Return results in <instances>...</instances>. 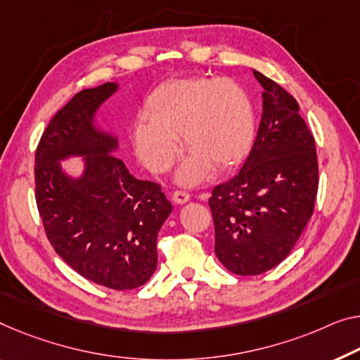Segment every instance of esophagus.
Instances as JSON below:
<instances>
[{
  "instance_id": "esophagus-1",
  "label": "esophagus",
  "mask_w": 360,
  "mask_h": 360,
  "mask_svg": "<svg viewBox=\"0 0 360 360\" xmlns=\"http://www.w3.org/2000/svg\"><path fill=\"white\" fill-rule=\"evenodd\" d=\"M171 197H173V202L179 203V205L191 200V194H187V192H184V191H176V192H173V195Z\"/></svg>"
}]
</instances>
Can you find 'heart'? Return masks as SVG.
I'll return each instance as SVG.
<instances>
[{"label": "heart", "mask_w": 360, "mask_h": 360, "mask_svg": "<svg viewBox=\"0 0 360 360\" xmlns=\"http://www.w3.org/2000/svg\"><path fill=\"white\" fill-rule=\"evenodd\" d=\"M132 127L137 158L153 173L168 169L182 146L189 155L176 173L181 186L238 166L255 137V111L248 92L231 80L179 79L160 85Z\"/></svg>", "instance_id": "heart-1"}]
</instances>
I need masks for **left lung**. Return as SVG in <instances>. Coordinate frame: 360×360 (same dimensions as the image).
<instances>
[{"label":"left lung","instance_id":"8db88e82","mask_svg":"<svg viewBox=\"0 0 360 360\" xmlns=\"http://www.w3.org/2000/svg\"><path fill=\"white\" fill-rule=\"evenodd\" d=\"M264 112L248 160L208 198L214 254L229 271L262 275L286 259L314 213L319 163L292 95L254 71Z\"/></svg>","mask_w":360,"mask_h":360}]
</instances>
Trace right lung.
I'll return each instance as SVG.
<instances>
[{
  "label": "right lung",
  "mask_w": 360,
  "mask_h": 360,
  "mask_svg": "<svg viewBox=\"0 0 360 360\" xmlns=\"http://www.w3.org/2000/svg\"><path fill=\"white\" fill-rule=\"evenodd\" d=\"M117 90H80L53 116L35 152V200L56 254L85 280L116 291L146 284L157 270L158 231L171 203L157 182L136 179L116 157L117 139L95 115ZM84 158L71 179L59 162Z\"/></svg>",
  "instance_id": "1"
}]
</instances>
